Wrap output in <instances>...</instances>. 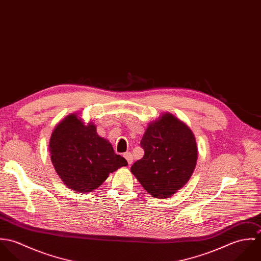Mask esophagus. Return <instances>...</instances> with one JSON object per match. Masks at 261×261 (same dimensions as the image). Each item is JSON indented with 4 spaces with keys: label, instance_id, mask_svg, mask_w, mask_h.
<instances>
[{
    "label": "esophagus",
    "instance_id": "esophagus-1",
    "mask_svg": "<svg viewBox=\"0 0 261 261\" xmlns=\"http://www.w3.org/2000/svg\"><path fill=\"white\" fill-rule=\"evenodd\" d=\"M123 156H124V158H125V160L127 161L128 165H132V164H133V162H134V156H133L132 152L127 151V152H125V153L123 154Z\"/></svg>",
    "mask_w": 261,
    "mask_h": 261
}]
</instances>
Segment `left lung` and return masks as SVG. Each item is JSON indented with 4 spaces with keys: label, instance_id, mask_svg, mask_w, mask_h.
I'll use <instances>...</instances> for the list:
<instances>
[{
    "label": "left lung",
    "instance_id": "obj_1",
    "mask_svg": "<svg viewBox=\"0 0 261 261\" xmlns=\"http://www.w3.org/2000/svg\"><path fill=\"white\" fill-rule=\"evenodd\" d=\"M141 147L144 156L130 171L149 194L165 199L186 185L198 159L196 140L186 123L164 113L149 123Z\"/></svg>",
    "mask_w": 261,
    "mask_h": 261
}]
</instances>
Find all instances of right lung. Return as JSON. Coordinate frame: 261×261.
<instances>
[{
    "mask_svg": "<svg viewBox=\"0 0 261 261\" xmlns=\"http://www.w3.org/2000/svg\"><path fill=\"white\" fill-rule=\"evenodd\" d=\"M49 150L58 176L79 193L92 192L111 173L127 166L126 160L114 152L112 144L97 135L95 124L85 125L77 113L67 115L56 125Z\"/></svg>",
    "mask_w": 261,
    "mask_h": 261,
    "instance_id": "add662e5",
    "label": "right lung"
}]
</instances>
